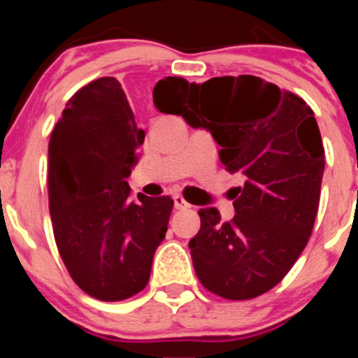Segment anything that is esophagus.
<instances>
[{"mask_svg": "<svg viewBox=\"0 0 358 358\" xmlns=\"http://www.w3.org/2000/svg\"><path fill=\"white\" fill-rule=\"evenodd\" d=\"M173 201H175V208H176V209H187V208H190V204L185 201V197L180 196V194H176V196L173 197Z\"/></svg>", "mask_w": 358, "mask_h": 358, "instance_id": "obj_1", "label": "esophagus"}]
</instances>
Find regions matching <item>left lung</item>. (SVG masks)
<instances>
[{
  "instance_id": "left-lung-1",
  "label": "left lung",
  "mask_w": 358,
  "mask_h": 358,
  "mask_svg": "<svg viewBox=\"0 0 358 358\" xmlns=\"http://www.w3.org/2000/svg\"><path fill=\"white\" fill-rule=\"evenodd\" d=\"M154 103L211 131L227 171L244 176L236 216L199 209L189 243L202 286L225 299H251L280 282L312 236L324 175V147L301 96L256 76H223L166 88Z\"/></svg>"
}]
</instances>
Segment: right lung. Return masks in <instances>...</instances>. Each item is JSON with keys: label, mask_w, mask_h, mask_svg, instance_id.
Masks as SVG:
<instances>
[{"label": "right lung", "mask_w": 358, "mask_h": 358, "mask_svg": "<svg viewBox=\"0 0 358 358\" xmlns=\"http://www.w3.org/2000/svg\"><path fill=\"white\" fill-rule=\"evenodd\" d=\"M143 140L121 83L99 78L72 95L48 143L57 248L72 280L100 301H122L147 286L168 230L171 197H133L126 183Z\"/></svg>", "instance_id": "add662e5"}]
</instances>
